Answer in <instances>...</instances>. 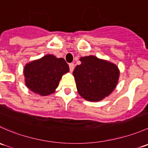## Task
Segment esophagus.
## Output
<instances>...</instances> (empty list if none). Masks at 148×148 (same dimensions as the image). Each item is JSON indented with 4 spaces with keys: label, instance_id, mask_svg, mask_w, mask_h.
<instances>
[{
    "label": "esophagus",
    "instance_id": "obj_1",
    "mask_svg": "<svg viewBox=\"0 0 148 148\" xmlns=\"http://www.w3.org/2000/svg\"><path fill=\"white\" fill-rule=\"evenodd\" d=\"M69 69H70V71H73V70H74V64H69Z\"/></svg>",
    "mask_w": 148,
    "mask_h": 148
}]
</instances>
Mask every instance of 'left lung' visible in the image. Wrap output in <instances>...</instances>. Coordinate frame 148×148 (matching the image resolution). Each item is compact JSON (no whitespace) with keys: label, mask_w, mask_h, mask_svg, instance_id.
Segmentation results:
<instances>
[{"label":"left lung","mask_w":148,"mask_h":148,"mask_svg":"<svg viewBox=\"0 0 148 148\" xmlns=\"http://www.w3.org/2000/svg\"><path fill=\"white\" fill-rule=\"evenodd\" d=\"M81 64L73 71L77 89L82 97L90 102H99L108 97L118 83V66L95 56L80 58Z\"/></svg>","instance_id":"8db88e82"}]
</instances>
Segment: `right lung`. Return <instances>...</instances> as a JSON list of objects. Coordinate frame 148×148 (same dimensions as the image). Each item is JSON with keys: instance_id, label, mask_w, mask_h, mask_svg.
<instances>
[{"instance_id": "1", "label": "right lung", "mask_w": 148, "mask_h": 148, "mask_svg": "<svg viewBox=\"0 0 148 148\" xmlns=\"http://www.w3.org/2000/svg\"><path fill=\"white\" fill-rule=\"evenodd\" d=\"M69 71V67L63 58L46 54L25 65V84L34 93L48 96L54 93L62 76Z\"/></svg>"}]
</instances>
